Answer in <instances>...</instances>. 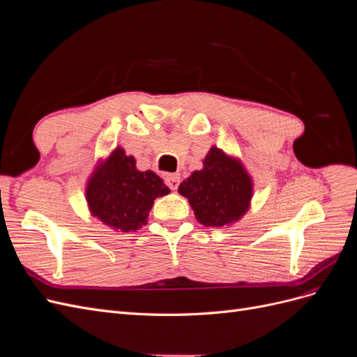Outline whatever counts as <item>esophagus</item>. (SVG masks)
I'll list each match as a JSON object with an SVG mask.
<instances>
[{
	"label": "esophagus",
	"mask_w": 357,
	"mask_h": 357,
	"mask_svg": "<svg viewBox=\"0 0 357 357\" xmlns=\"http://www.w3.org/2000/svg\"><path fill=\"white\" fill-rule=\"evenodd\" d=\"M165 183L169 186L171 190H176L180 185V176L178 174H167L165 176Z\"/></svg>",
	"instance_id": "obj_1"
}]
</instances>
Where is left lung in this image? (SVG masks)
<instances>
[{"label": "left lung", "instance_id": "left-lung-1", "mask_svg": "<svg viewBox=\"0 0 357 357\" xmlns=\"http://www.w3.org/2000/svg\"><path fill=\"white\" fill-rule=\"evenodd\" d=\"M178 193L188 198L193 214L204 226H229L243 219L253 198V178L241 159L213 146L202 169L180 183Z\"/></svg>", "mask_w": 357, "mask_h": 357}]
</instances>
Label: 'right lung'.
<instances>
[{
    "instance_id": "right-lung-1",
    "label": "right lung",
    "mask_w": 357,
    "mask_h": 357,
    "mask_svg": "<svg viewBox=\"0 0 357 357\" xmlns=\"http://www.w3.org/2000/svg\"><path fill=\"white\" fill-rule=\"evenodd\" d=\"M134 156L117 146L96 162L84 188L91 215L116 232H135L147 225L156 198L171 192L155 171H139Z\"/></svg>"
}]
</instances>
